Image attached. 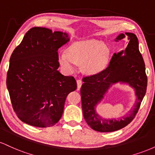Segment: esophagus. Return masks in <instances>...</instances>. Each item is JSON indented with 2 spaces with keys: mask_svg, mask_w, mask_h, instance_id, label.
I'll return each instance as SVG.
<instances>
[{
  "mask_svg": "<svg viewBox=\"0 0 155 155\" xmlns=\"http://www.w3.org/2000/svg\"><path fill=\"white\" fill-rule=\"evenodd\" d=\"M76 84H77V89L78 90H79V89L81 88V85H82V81H81V80L79 79L76 81Z\"/></svg>",
  "mask_w": 155,
  "mask_h": 155,
  "instance_id": "34e87169",
  "label": "esophagus"
}]
</instances>
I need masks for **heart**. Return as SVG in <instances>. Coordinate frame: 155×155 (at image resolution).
I'll return each mask as SVG.
<instances>
[{"instance_id": "heart-1", "label": "heart", "mask_w": 155, "mask_h": 155, "mask_svg": "<svg viewBox=\"0 0 155 155\" xmlns=\"http://www.w3.org/2000/svg\"><path fill=\"white\" fill-rule=\"evenodd\" d=\"M108 50L101 41H80L68 47L66 51L58 54L60 65L68 73L76 71L77 64H83V71L87 74L101 72L106 65Z\"/></svg>"}]
</instances>
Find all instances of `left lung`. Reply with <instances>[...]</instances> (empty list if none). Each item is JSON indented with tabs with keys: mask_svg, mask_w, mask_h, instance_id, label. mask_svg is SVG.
Returning a JSON list of instances; mask_svg holds the SVG:
<instances>
[{
	"mask_svg": "<svg viewBox=\"0 0 155 155\" xmlns=\"http://www.w3.org/2000/svg\"><path fill=\"white\" fill-rule=\"evenodd\" d=\"M127 36L130 41L126 49L114 53L105 70L83 79L81 87L83 115L88 125L95 131L113 132L127 126L134 119L147 91L145 64L140 53L136 35L132 33H120L114 41H119ZM117 83L127 85L134 90V107L128 115L122 118H103L96 108L103 100L108 90Z\"/></svg>",
	"mask_w": 155,
	"mask_h": 155,
	"instance_id": "left-lung-1",
	"label": "left lung"
}]
</instances>
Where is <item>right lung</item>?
I'll use <instances>...</instances> for the list:
<instances>
[{"mask_svg":"<svg viewBox=\"0 0 155 155\" xmlns=\"http://www.w3.org/2000/svg\"><path fill=\"white\" fill-rule=\"evenodd\" d=\"M69 41L68 33L34 27L12 53L7 89L15 113L25 123L47 127L61 118L67 95L76 89L75 79L58 70V50Z\"/></svg>","mask_w":155,"mask_h":155,"instance_id":"obj_1","label":"right lung"}]
</instances>
